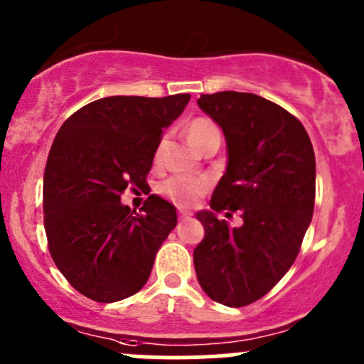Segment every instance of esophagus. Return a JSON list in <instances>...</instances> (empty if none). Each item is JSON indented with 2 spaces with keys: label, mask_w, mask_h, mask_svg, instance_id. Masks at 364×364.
Listing matches in <instances>:
<instances>
[{
  "label": "esophagus",
  "mask_w": 364,
  "mask_h": 364,
  "mask_svg": "<svg viewBox=\"0 0 364 364\" xmlns=\"http://www.w3.org/2000/svg\"><path fill=\"white\" fill-rule=\"evenodd\" d=\"M190 216H192V215H190L188 211H181V213H179V218H181V220H188Z\"/></svg>",
  "instance_id": "1"
}]
</instances>
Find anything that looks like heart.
I'll return each instance as SVG.
<instances>
[{"label":"heart","instance_id":"heart-1","mask_svg":"<svg viewBox=\"0 0 364 364\" xmlns=\"http://www.w3.org/2000/svg\"><path fill=\"white\" fill-rule=\"evenodd\" d=\"M185 135L188 144L197 151H200L204 146L211 144V142H220L218 127L208 117H196V119L188 121V124L185 127ZM208 179L179 174L161 183L160 193L178 208H190L199 200V197L208 192Z\"/></svg>","mask_w":364,"mask_h":364}]
</instances>
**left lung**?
<instances>
[{"mask_svg":"<svg viewBox=\"0 0 364 364\" xmlns=\"http://www.w3.org/2000/svg\"><path fill=\"white\" fill-rule=\"evenodd\" d=\"M199 107L222 128L227 171L199 211L204 240L193 250L203 291L225 306L266 296L294 264L315 200V153L301 121L253 93L200 95ZM240 210L241 228L218 220Z\"/></svg>","mask_w":364,"mask_h":364,"instance_id":"left-lung-1","label":"left lung"}]
</instances>
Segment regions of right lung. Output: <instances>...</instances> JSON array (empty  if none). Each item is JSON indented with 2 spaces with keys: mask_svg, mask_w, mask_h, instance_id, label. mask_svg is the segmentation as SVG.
I'll return each instance as SVG.
<instances>
[{
  "mask_svg": "<svg viewBox=\"0 0 364 364\" xmlns=\"http://www.w3.org/2000/svg\"><path fill=\"white\" fill-rule=\"evenodd\" d=\"M188 100L107 97L61 124L43 172V225L54 264L82 296L114 303L148 282L176 208L153 193L135 213L121 196L148 185L164 128Z\"/></svg>",
  "mask_w": 364,
  "mask_h": 364,
  "instance_id": "obj_1",
  "label": "right lung"
}]
</instances>
